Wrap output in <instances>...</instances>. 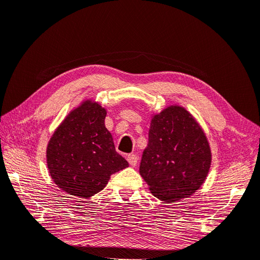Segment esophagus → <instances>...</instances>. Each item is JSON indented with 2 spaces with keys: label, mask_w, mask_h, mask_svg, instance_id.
Wrapping results in <instances>:
<instances>
[{
  "label": "esophagus",
  "mask_w": 260,
  "mask_h": 260,
  "mask_svg": "<svg viewBox=\"0 0 260 260\" xmlns=\"http://www.w3.org/2000/svg\"><path fill=\"white\" fill-rule=\"evenodd\" d=\"M127 160L129 162V164L131 166H136L137 163H138V155L137 154H128L127 155Z\"/></svg>",
  "instance_id": "34e87169"
}]
</instances>
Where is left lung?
Segmentation results:
<instances>
[{"mask_svg": "<svg viewBox=\"0 0 260 260\" xmlns=\"http://www.w3.org/2000/svg\"><path fill=\"white\" fill-rule=\"evenodd\" d=\"M210 165L208 140L190 112L175 105L154 114L140 165L152 195L166 203L190 197L205 182Z\"/></svg>", "mask_w": 260, "mask_h": 260, "instance_id": "8db88e82", "label": "left lung"}]
</instances>
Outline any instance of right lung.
<instances>
[{"label":"right lung","instance_id":"add662e5","mask_svg":"<svg viewBox=\"0 0 260 260\" xmlns=\"http://www.w3.org/2000/svg\"><path fill=\"white\" fill-rule=\"evenodd\" d=\"M107 110L83 101L60 122L48 143L47 165L52 180L69 195L89 199L108 184L111 175L129 166L106 128Z\"/></svg>","mask_w":260,"mask_h":260}]
</instances>
